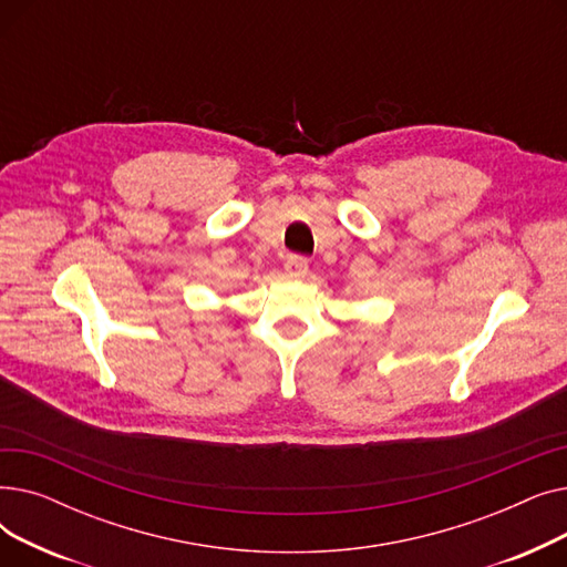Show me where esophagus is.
<instances>
[{
    "instance_id": "obj_1",
    "label": "esophagus",
    "mask_w": 567,
    "mask_h": 567,
    "mask_svg": "<svg viewBox=\"0 0 567 567\" xmlns=\"http://www.w3.org/2000/svg\"><path fill=\"white\" fill-rule=\"evenodd\" d=\"M306 274H308V259L306 257H296V255L287 257V261H285V278L301 280V278H306Z\"/></svg>"
}]
</instances>
